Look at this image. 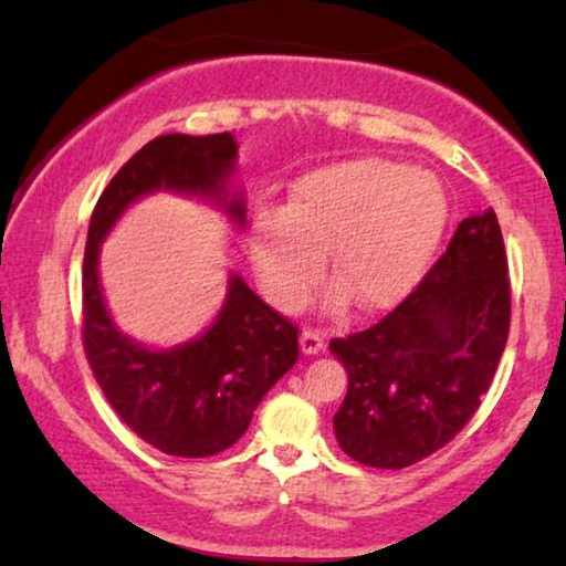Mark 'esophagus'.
I'll use <instances>...</instances> for the list:
<instances>
[{"label":"esophagus","instance_id":"obj_1","mask_svg":"<svg viewBox=\"0 0 566 566\" xmlns=\"http://www.w3.org/2000/svg\"><path fill=\"white\" fill-rule=\"evenodd\" d=\"M324 350V335L319 329H304L301 332V353L316 355Z\"/></svg>","mask_w":566,"mask_h":566}]
</instances>
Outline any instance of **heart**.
Masks as SVG:
<instances>
[{
  "label": "heart",
  "instance_id": "1",
  "mask_svg": "<svg viewBox=\"0 0 566 566\" xmlns=\"http://www.w3.org/2000/svg\"><path fill=\"white\" fill-rule=\"evenodd\" d=\"M448 198L436 175L394 159H353L293 182L283 213L254 219L252 252L262 283L283 308L304 304L322 275L358 308L407 296L443 237Z\"/></svg>",
  "mask_w": 566,
  "mask_h": 566
}]
</instances>
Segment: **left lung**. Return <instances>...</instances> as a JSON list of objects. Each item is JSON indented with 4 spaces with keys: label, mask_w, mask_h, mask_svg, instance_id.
<instances>
[{
    "label": "left lung",
    "mask_w": 566,
    "mask_h": 566,
    "mask_svg": "<svg viewBox=\"0 0 566 566\" xmlns=\"http://www.w3.org/2000/svg\"><path fill=\"white\" fill-rule=\"evenodd\" d=\"M510 332V277L492 208L459 223L422 283L374 327L335 337L347 370L335 436L350 459L405 469L467 428Z\"/></svg>",
    "instance_id": "8db88e82"
}]
</instances>
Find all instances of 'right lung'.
I'll list each match as a JSON object with an SVG mask.
<instances>
[{
	"instance_id": "obj_1",
	"label": "right lung",
	"mask_w": 566,
	"mask_h": 566,
	"mask_svg": "<svg viewBox=\"0 0 566 566\" xmlns=\"http://www.w3.org/2000/svg\"><path fill=\"white\" fill-rule=\"evenodd\" d=\"M237 167L231 134L157 136L123 165L90 219L82 270V343L115 415L167 455L203 459L227 451L250 428L252 412L298 360V327L270 308L239 275L203 335L151 350L123 335L99 291V244L134 200L157 190L198 196L244 227V196L229 190Z\"/></svg>"
}]
</instances>
